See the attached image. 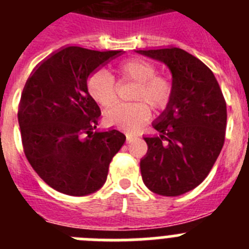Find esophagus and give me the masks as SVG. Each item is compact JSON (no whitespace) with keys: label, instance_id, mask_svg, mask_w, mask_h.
<instances>
[{"label":"esophagus","instance_id":"esophagus-1","mask_svg":"<svg viewBox=\"0 0 249 249\" xmlns=\"http://www.w3.org/2000/svg\"><path fill=\"white\" fill-rule=\"evenodd\" d=\"M136 136L135 135H132V133H126V140L127 142H132V141L135 140Z\"/></svg>","mask_w":249,"mask_h":249}]
</instances>
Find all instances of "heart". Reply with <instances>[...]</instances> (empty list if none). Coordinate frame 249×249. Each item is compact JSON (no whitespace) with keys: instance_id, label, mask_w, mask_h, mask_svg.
<instances>
[{"instance_id":"1","label":"heart","mask_w":249,"mask_h":249,"mask_svg":"<svg viewBox=\"0 0 249 249\" xmlns=\"http://www.w3.org/2000/svg\"><path fill=\"white\" fill-rule=\"evenodd\" d=\"M118 72L127 80L137 82L132 98L141 101L116 103L106 111L105 121L108 126L133 131L148 118V105L152 108H162L168 103L172 94V83L167 77L156 74V66L142 58L123 61L118 66ZM87 89L89 96L103 107L116 100L113 78L108 72L102 70L93 72L89 77Z\"/></svg>"}]
</instances>
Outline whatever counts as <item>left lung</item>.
<instances>
[{"label":"left lung","instance_id":"1","mask_svg":"<svg viewBox=\"0 0 249 249\" xmlns=\"http://www.w3.org/2000/svg\"><path fill=\"white\" fill-rule=\"evenodd\" d=\"M163 62L172 74V94L152 122L160 136H146L148 151L141 175L149 191L177 197L202 183L224 143L227 107L214 74L201 59L176 46L136 50Z\"/></svg>","mask_w":249,"mask_h":249}]
</instances>
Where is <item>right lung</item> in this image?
I'll list each match as a JSON object with an SVG mask.
<instances>
[{
  "label": "right lung",
  "mask_w": 249,
  "mask_h": 249,
  "mask_svg": "<svg viewBox=\"0 0 249 249\" xmlns=\"http://www.w3.org/2000/svg\"><path fill=\"white\" fill-rule=\"evenodd\" d=\"M121 52L65 46L38 63L26 82L18 107L23 151L37 175L58 192H97L126 141L114 128L93 132L101 109L87 89L89 74Z\"/></svg>",
  "instance_id": "right-lung-1"
}]
</instances>
